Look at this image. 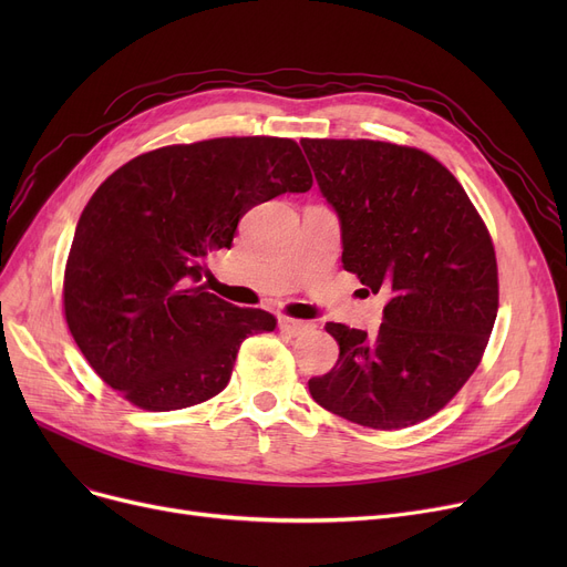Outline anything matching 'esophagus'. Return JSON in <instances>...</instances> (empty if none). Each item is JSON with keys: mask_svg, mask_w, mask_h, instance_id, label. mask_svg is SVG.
Returning a JSON list of instances; mask_svg holds the SVG:
<instances>
[{"mask_svg": "<svg viewBox=\"0 0 567 567\" xmlns=\"http://www.w3.org/2000/svg\"><path fill=\"white\" fill-rule=\"evenodd\" d=\"M278 326H280L282 333H287L291 338H299V336H303V333H308L312 329V323L301 321V319H291V317H280Z\"/></svg>", "mask_w": 567, "mask_h": 567, "instance_id": "34e87169", "label": "esophagus"}]
</instances>
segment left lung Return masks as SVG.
<instances>
[{"mask_svg": "<svg viewBox=\"0 0 567 567\" xmlns=\"http://www.w3.org/2000/svg\"><path fill=\"white\" fill-rule=\"evenodd\" d=\"M342 229V266L389 303L374 336L326 323L340 355L308 381L317 404L402 430L449 404L478 368L498 310L489 231L457 178L413 146L301 140Z\"/></svg>", "mask_w": 567, "mask_h": 567, "instance_id": "left-lung-1", "label": "left lung"}]
</instances>
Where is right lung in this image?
<instances>
[{"label": "right lung", "mask_w": 567, "mask_h": 567, "mask_svg": "<svg viewBox=\"0 0 567 567\" xmlns=\"http://www.w3.org/2000/svg\"><path fill=\"white\" fill-rule=\"evenodd\" d=\"M312 174L285 137H216L142 154L110 174L78 220L64 274L71 336L96 374L146 411L218 395L248 336L276 317L199 285L252 206L306 193Z\"/></svg>", "instance_id": "add662e5"}]
</instances>
